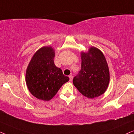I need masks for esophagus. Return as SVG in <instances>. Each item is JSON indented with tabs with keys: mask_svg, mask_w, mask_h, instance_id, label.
<instances>
[{
	"mask_svg": "<svg viewBox=\"0 0 134 134\" xmlns=\"http://www.w3.org/2000/svg\"><path fill=\"white\" fill-rule=\"evenodd\" d=\"M69 81H72V79H73V77H72V75H70V76H69Z\"/></svg>",
	"mask_w": 134,
	"mask_h": 134,
	"instance_id": "1",
	"label": "esophagus"
}]
</instances>
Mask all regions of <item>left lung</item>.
Wrapping results in <instances>:
<instances>
[{
  "label": "left lung",
  "mask_w": 134,
  "mask_h": 134,
  "mask_svg": "<svg viewBox=\"0 0 134 134\" xmlns=\"http://www.w3.org/2000/svg\"><path fill=\"white\" fill-rule=\"evenodd\" d=\"M81 69L73 84L84 96L93 99L104 94L110 81L109 66L104 54L94 47L81 52Z\"/></svg>",
  "instance_id": "obj_1"
}]
</instances>
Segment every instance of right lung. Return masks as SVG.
<instances>
[{
	"mask_svg": "<svg viewBox=\"0 0 134 134\" xmlns=\"http://www.w3.org/2000/svg\"><path fill=\"white\" fill-rule=\"evenodd\" d=\"M55 52L51 46L40 48L34 55L25 74V82L33 96L43 100H51L62 85L69 80L55 65Z\"/></svg>",
	"mask_w": 134,
	"mask_h": 134,
	"instance_id": "add662e5",
	"label": "right lung"
}]
</instances>
